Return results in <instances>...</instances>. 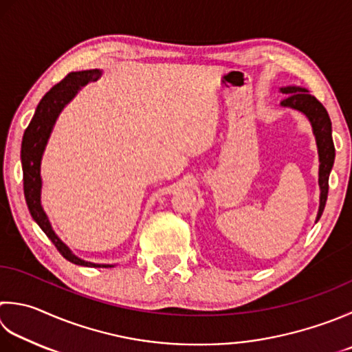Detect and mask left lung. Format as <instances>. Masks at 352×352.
<instances>
[{
  "label": "left lung",
  "mask_w": 352,
  "mask_h": 352,
  "mask_svg": "<svg viewBox=\"0 0 352 352\" xmlns=\"http://www.w3.org/2000/svg\"><path fill=\"white\" fill-rule=\"evenodd\" d=\"M280 93L288 94L287 98L280 102L282 107H288L298 111L304 113L309 123L313 126V134L316 137V143H318V153H319V188H320V204L316 223L319 221L322 217V212L325 209L327 198H328V178L329 172L333 169L336 149L333 143L331 135V120L327 113L325 107L308 93V89L302 87H284L280 88Z\"/></svg>",
  "instance_id": "8db88e82"
}]
</instances>
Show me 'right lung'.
I'll return each instance as SVG.
<instances>
[{
    "label": "right lung",
    "mask_w": 352,
    "mask_h": 352,
    "mask_svg": "<svg viewBox=\"0 0 352 352\" xmlns=\"http://www.w3.org/2000/svg\"><path fill=\"white\" fill-rule=\"evenodd\" d=\"M102 76V72L98 70H85V72H73L68 73L59 84L54 85L48 91L41 102L38 103L36 111H34L29 126L24 131L23 143H21V163H23V182H24V197L27 208L30 210L32 218L43 229L48 239L56 245L59 253L67 261L84 267H113L111 264H94L88 263L76 256V254L62 243L59 236L52 229V224L48 221L45 212L41 206V160L47 146V142L50 139L54 123L62 109L78 94L82 87H85L88 82L98 80Z\"/></svg>",
    "instance_id": "obj_1"
}]
</instances>
